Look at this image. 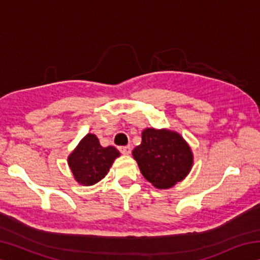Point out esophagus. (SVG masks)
I'll list each match as a JSON object with an SVG mask.
<instances>
[{"label":"esophagus","instance_id":"34e87169","mask_svg":"<svg viewBox=\"0 0 260 260\" xmlns=\"http://www.w3.org/2000/svg\"><path fill=\"white\" fill-rule=\"evenodd\" d=\"M119 150L121 151V153H124V155L128 156V155H131V152H132V147H131V146L120 147V148H119Z\"/></svg>","mask_w":260,"mask_h":260}]
</instances>
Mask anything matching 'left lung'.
<instances>
[{"mask_svg": "<svg viewBox=\"0 0 260 260\" xmlns=\"http://www.w3.org/2000/svg\"><path fill=\"white\" fill-rule=\"evenodd\" d=\"M132 155L143 177L158 189L182 181L193 164V153L187 141L178 132L167 128L143 129L142 142Z\"/></svg>", "mask_w": 260, "mask_h": 260, "instance_id": "1", "label": "left lung"}]
</instances>
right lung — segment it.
<instances>
[{
  "instance_id": "right-lung-1",
  "label": "right lung",
  "mask_w": 260,
  "mask_h": 260,
  "mask_svg": "<svg viewBox=\"0 0 260 260\" xmlns=\"http://www.w3.org/2000/svg\"><path fill=\"white\" fill-rule=\"evenodd\" d=\"M120 156L112 146L100 144L95 134H87L68 157V164L74 180L82 186H93L109 173L110 169Z\"/></svg>"
}]
</instances>
